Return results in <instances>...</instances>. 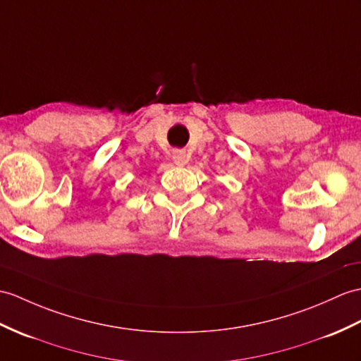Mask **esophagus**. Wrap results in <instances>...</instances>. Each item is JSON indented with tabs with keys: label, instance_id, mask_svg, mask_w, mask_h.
I'll list each match as a JSON object with an SVG mask.
<instances>
[{
	"label": "esophagus",
	"instance_id": "34e87169",
	"mask_svg": "<svg viewBox=\"0 0 361 361\" xmlns=\"http://www.w3.org/2000/svg\"><path fill=\"white\" fill-rule=\"evenodd\" d=\"M173 161L177 166H184L189 161V155L184 150H175L173 152Z\"/></svg>",
	"mask_w": 361,
	"mask_h": 361
}]
</instances>
